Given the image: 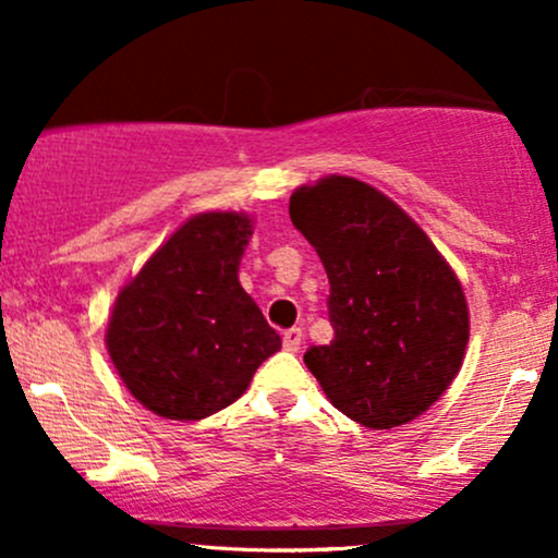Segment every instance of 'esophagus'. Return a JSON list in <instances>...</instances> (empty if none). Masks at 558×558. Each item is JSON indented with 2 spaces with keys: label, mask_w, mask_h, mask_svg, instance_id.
I'll list each match as a JSON object with an SVG mask.
<instances>
[{
  "label": "esophagus",
  "mask_w": 558,
  "mask_h": 558,
  "mask_svg": "<svg viewBox=\"0 0 558 558\" xmlns=\"http://www.w3.org/2000/svg\"><path fill=\"white\" fill-rule=\"evenodd\" d=\"M301 341H304V330H301V328H288L283 332V345L288 351H299Z\"/></svg>",
  "instance_id": "obj_1"
}]
</instances>
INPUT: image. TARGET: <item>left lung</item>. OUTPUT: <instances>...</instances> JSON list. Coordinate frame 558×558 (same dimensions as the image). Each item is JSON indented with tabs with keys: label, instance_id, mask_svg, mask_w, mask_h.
I'll use <instances>...</instances> for the list:
<instances>
[{
	"label": "left lung",
	"instance_id": "left-lung-1",
	"mask_svg": "<svg viewBox=\"0 0 558 558\" xmlns=\"http://www.w3.org/2000/svg\"><path fill=\"white\" fill-rule=\"evenodd\" d=\"M288 213L330 283L336 336L306 349L310 373L364 427L420 417L464 360L470 315L457 275L399 204L354 178L293 191Z\"/></svg>",
	"mask_w": 558,
	"mask_h": 558
}]
</instances>
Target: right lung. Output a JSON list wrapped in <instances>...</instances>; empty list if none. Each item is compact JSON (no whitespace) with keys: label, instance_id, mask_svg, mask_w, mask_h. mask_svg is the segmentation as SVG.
<instances>
[{"label":"right lung","instance_id":"add662e5","mask_svg":"<svg viewBox=\"0 0 558 558\" xmlns=\"http://www.w3.org/2000/svg\"><path fill=\"white\" fill-rule=\"evenodd\" d=\"M252 220L191 217L114 301L107 349L146 409L204 420L233 403L280 336L239 283Z\"/></svg>","mask_w":558,"mask_h":558}]
</instances>
